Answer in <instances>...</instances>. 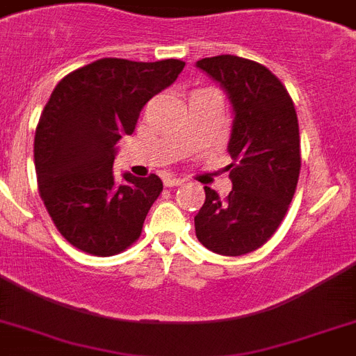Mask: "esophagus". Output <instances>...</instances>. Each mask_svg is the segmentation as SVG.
I'll use <instances>...</instances> for the list:
<instances>
[{
  "instance_id": "1",
  "label": "esophagus",
  "mask_w": 356,
  "mask_h": 356,
  "mask_svg": "<svg viewBox=\"0 0 356 356\" xmlns=\"http://www.w3.org/2000/svg\"><path fill=\"white\" fill-rule=\"evenodd\" d=\"M183 183H184L183 179H177V177H166V179H164V186H168V188L181 186Z\"/></svg>"
}]
</instances>
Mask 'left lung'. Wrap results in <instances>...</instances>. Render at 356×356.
Returning a JSON list of instances; mask_svg holds the SVG:
<instances>
[{
	"label": "left lung",
	"mask_w": 356,
	"mask_h": 356,
	"mask_svg": "<svg viewBox=\"0 0 356 356\" xmlns=\"http://www.w3.org/2000/svg\"><path fill=\"white\" fill-rule=\"evenodd\" d=\"M195 65L227 91L234 109L232 192L221 199L204 186L195 236L212 252L243 256L273 238L293 201L302 166L298 117L287 89L261 63L221 54Z\"/></svg>",
	"instance_id": "left-lung-1"
}]
</instances>
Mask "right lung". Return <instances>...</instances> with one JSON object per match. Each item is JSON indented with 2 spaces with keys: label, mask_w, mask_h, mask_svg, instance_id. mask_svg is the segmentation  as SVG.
Listing matches in <instances>:
<instances>
[{
  "label": "right lung",
  "mask_w": 356,
  "mask_h": 356,
  "mask_svg": "<svg viewBox=\"0 0 356 356\" xmlns=\"http://www.w3.org/2000/svg\"><path fill=\"white\" fill-rule=\"evenodd\" d=\"M181 60L102 58L62 78L34 137L38 188L49 216L73 247L115 256L135 243L163 181L113 175L117 143L131 135L149 98L172 86Z\"/></svg>",
  "instance_id": "right-lung-1"
}]
</instances>
